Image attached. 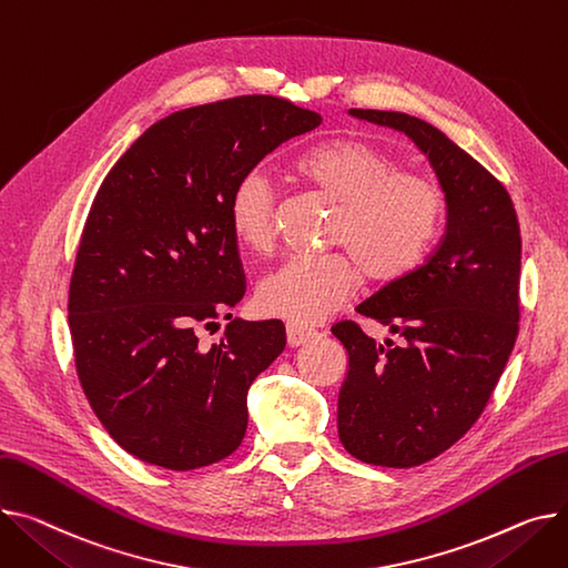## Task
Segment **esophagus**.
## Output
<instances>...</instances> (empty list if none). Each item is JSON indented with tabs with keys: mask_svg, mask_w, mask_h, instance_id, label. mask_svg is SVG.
<instances>
[{
	"mask_svg": "<svg viewBox=\"0 0 568 568\" xmlns=\"http://www.w3.org/2000/svg\"><path fill=\"white\" fill-rule=\"evenodd\" d=\"M285 331H287V345H290V347H301V345L311 343L313 337H317V331H313V328H308V326H301V324H296V322H290V324L285 326Z\"/></svg>",
	"mask_w": 568,
	"mask_h": 568,
	"instance_id": "1",
	"label": "esophagus"
}]
</instances>
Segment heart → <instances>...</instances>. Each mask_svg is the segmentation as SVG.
I'll list each match as a JSON object with an SVG mask.
<instances>
[{"label": "heart", "instance_id": "b5f03b06", "mask_svg": "<svg viewBox=\"0 0 568 568\" xmlns=\"http://www.w3.org/2000/svg\"><path fill=\"white\" fill-rule=\"evenodd\" d=\"M296 173L337 201L326 255H294L257 283L264 313L301 326L320 324L354 294L358 264L372 281H395L423 260L445 214L440 189L423 175L397 171L386 150L361 139H331L296 162ZM229 219L251 251H267L276 231V189L264 171L244 173L233 186Z\"/></svg>", "mask_w": 568, "mask_h": 568}]
</instances>
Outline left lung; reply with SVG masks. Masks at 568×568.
<instances>
[{
  "instance_id": "8db88e82",
  "label": "left lung",
  "mask_w": 568,
  "mask_h": 568,
  "mask_svg": "<svg viewBox=\"0 0 568 568\" xmlns=\"http://www.w3.org/2000/svg\"><path fill=\"white\" fill-rule=\"evenodd\" d=\"M349 116L406 134L445 194L436 251L356 308L402 343L384 349L354 322L331 328L349 365L337 393L339 443L358 462L413 468L475 425L509 361L520 229L507 189L438 128L399 111L349 109Z\"/></svg>"
}]
</instances>
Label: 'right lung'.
Returning a JSON list of instances; mask_svg holds the SVG:
<instances>
[{
    "instance_id": "obj_1",
    "label": "right lung",
    "mask_w": 568,
    "mask_h": 568,
    "mask_svg": "<svg viewBox=\"0 0 568 568\" xmlns=\"http://www.w3.org/2000/svg\"><path fill=\"white\" fill-rule=\"evenodd\" d=\"M322 123L283 98L189 106L150 125L111 166L70 278L68 324L80 384L132 457L194 470L240 447L246 395L285 349L281 320L216 324L246 290L229 201L260 160Z\"/></svg>"
}]
</instances>
